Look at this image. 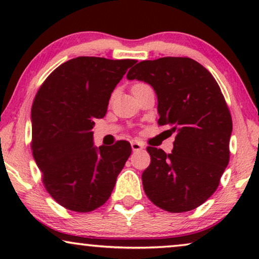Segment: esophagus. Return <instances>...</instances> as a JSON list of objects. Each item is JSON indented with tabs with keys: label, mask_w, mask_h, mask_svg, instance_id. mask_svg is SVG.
Segmentation results:
<instances>
[{
	"label": "esophagus",
	"mask_w": 259,
	"mask_h": 259,
	"mask_svg": "<svg viewBox=\"0 0 259 259\" xmlns=\"http://www.w3.org/2000/svg\"><path fill=\"white\" fill-rule=\"evenodd\" d=\"M131 147H132V150L134 151V152H137V151H140V150H143L144 148V145L143 144H140L139 141H132V143H131Z\"/></svg>",
	"instance_id": "obj_1"
}]
</instances>
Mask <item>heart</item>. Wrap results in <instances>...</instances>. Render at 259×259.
<instances>
[{
	"instance_id": "heart-1",
	"label": "heart",
	"mask_w": 259,
	"mask_h": 259,
	"mask_svg": "<svg viewBox=\"0 0 259 259\" xmlns=\"http://www.w3.org/2000/svg\"><path fill=\"white\" fill-rule=\"evenodd\" d=\"M138 84H143V83H138Z\"/></svg>"
}]
</instances>
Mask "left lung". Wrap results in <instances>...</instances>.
Segmentation results:
<instances>
[{
	"label": "left lung",
	"instance_id": "1",
	"mask_svg": "<svg viewBox=\"0 0 259 259\" xmlns=\"http://www.w3.org/2000/svg\"><path fill=\"white\" fill-rule=\"evenodd\" d=\"M127 79L153 88L158 123L169 126V136L176 133L172 153L147 147L151 164L141 176L145 193L165 211L193 210L217 190L229 164L232 119L217 81L189 58L141 61Z\"/></svg>",
	"mask_w": 259,
	"mask_h": 259
}]
</instances>
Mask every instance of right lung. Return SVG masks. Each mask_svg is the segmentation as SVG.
Wrapping results in <instances>:
<instances>
[{
    "mask_svg": "<svg viewBox=\"0 0 259 259\" xmlns=\"http://www.w3.org/2000/svg\"><path fill=\"white\" fill-rule=\"evenodd\" d=\"M136 60L79 56L59 66L31 107V150L46 190L75 212L111 197L132 148L127 141L94 146V119L104 118L112 92Z\"/></svg>",
    "mask_w": 259,
    "mask_h": 259,
    "instance_id": "1",
    "label": "right lung"
}]
</instances>
